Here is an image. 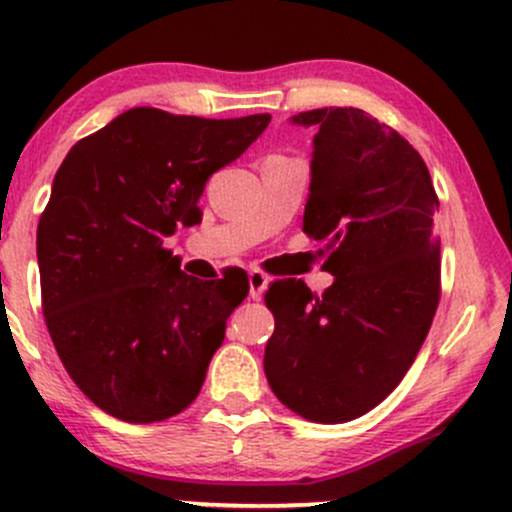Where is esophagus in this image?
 Returning <instances> with one entry per match:
<instances>
[{"label":"esophagus","mask_w":512,"mask_h":512,"mask_svg":"<svg viewBox=\"0 0 512 512\" xmlns=\"http://www.w3.org/2000/svg\"><path fill=\"white\" fill-rule=\"evenodd\" d=\"M268 287V275L261 273V270H249V297L251 299H261L263 292Z\"/></svg>","instance_id":"34e87169"}]
</instances>
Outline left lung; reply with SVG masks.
<instances>
[{
	"label": "left lung",
	"instance_id": "8db88e82",
	"mask_svg": "<svg viewBox=\"0 0 512 512\" xmlns=\"http://www.w3.org/2000/svg\"><path fill=\"white\" fill-rule=\"evenodd\" d=\"M290 122L316 126L304 232L326 244L335 280L321 297L294 278L268 287L263 369L292 412L342 424L386 400L424 345L441 297L438 196L422 155L364 110Z\"/></svg>",
	"mask_w": 512,
	"mask_h": 512
}]
</instances>
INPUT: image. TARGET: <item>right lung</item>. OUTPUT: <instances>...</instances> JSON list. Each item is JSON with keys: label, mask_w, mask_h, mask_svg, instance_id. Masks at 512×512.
Returning <instances> with one entry per match:
<instances>
[{"label": "right lung", "mask_w": 512, "mask_h": 512, "mask_svg": "<svg viewBox=\"0 0 512 512\" xmlns=\"http://www.w3.org/2000/svg\"><path fill=\"white\" fill-rule=\"evenodd\" d=\"M268 124L134 107L66 153L38 225L42 314L66 374L102 412L150 424L196 400L249 278H191L162 242L201 222L210 174Z\"/></svg>", "instance_id": "right-lung-1"}]
</instances>
